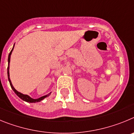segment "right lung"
<instances>
[{"mask_svg":"<svg viewBox=\"0 0 134 134\" xmlns=\"http://www.w3.org/2000/svg\"><path fill=\"white\" fill-rule=\"evenodd\" d=\"M14 46H13V48L12 49L11 51L10 52V53H9V55H8V68H7V74H8V81H9V83H10V87H11V88L13 89V90L14 91V92L16 94V96H19V97H20L21 99H23V101H25V102H29V103H36V102H41V101H42V100L43 99H44L45 97H48V96H49L51 94L49 93L47 94V95H46V96H43V97H40V98H38V99H32L31 98V97H29V96H27V95H24V94L21 93L19 92L18 91H16L15 89L14 88V87H13V85H12V83H11V81H10V75H9V63H10V55H11V53L12 52H13V49H14Z\"/></svg>","mask_w":134,"mask_h":134,"instance_id":"obj_1","label":"right lung"}]
</instances>
